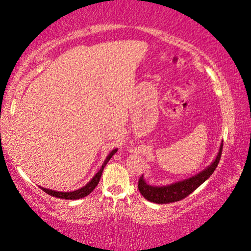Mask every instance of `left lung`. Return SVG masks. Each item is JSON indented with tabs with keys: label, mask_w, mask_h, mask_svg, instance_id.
<instances>
[{
	"label": "left lung",
	"mask_w": 251,
	"mask_h": 251,
	"mask_svg": "<svg viewBox=\"0 0 251 251\" xmlns=\"http://www.w3.org/2000/svg\"><path fill=\"white\" fill-rule=\"evenodd\" d=\"M223 151V144L220 145L219 151L217 156H216L215 160L203 169L197 175L188 178V179L174 182L171 185L166 186H151L144 179V177L139 178L138 180V190L139 193L143 195V197L147 199L148 201L155 202V203H169L179 201L181 199L186 198L188 195L192 194L195 189H197L203 181H206L208 178L211 176V174L215 172L217 168L218 163L222 157Z\"/></svg>",
	"instance_id": "8db88e82"
}]
</instances>
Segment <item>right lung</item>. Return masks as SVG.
I'll use <instances>...</instances> for the list:
<instances>
[{
	"label": "right lung",
	"instance_id": "1",
	"mask_svg": "<svg viewBox=\"0 0 251 251\" xmlns=\"http://www.w3.org/2000/svg\"><path fill=\"white\" fill-rule=\"evenodd\" d=\"M117 151V148L115 150H113L112 151L109 152L108 156L106 157L105 161L101 165V167L99 172L96 173V175L92 178L90 182H87V185H85L82 188H79L77 190H74V192H57V190H52V189H48V188H43V187H40V188L45 192L46 194L50 195V196L53 197H56V198H62V199H71V201H74V199H79V198H83L85 196H87V195H90L93 190L95 189V187L99 185L100 179V176H101V173L104 171V167L106 166V164L108 163V160L112 158L113 155L115 154Z\"/></svg>",
	"mask_w": 251,
	"mask_h": 251
}]
</instances>
